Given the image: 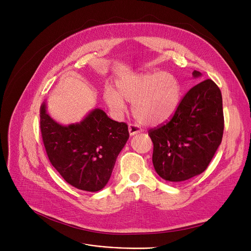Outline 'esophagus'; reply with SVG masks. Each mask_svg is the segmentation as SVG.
<instances>
[{
	"label": "esophagus",
	"instance_id": "esophagus-1",
	"mask_svg": "<svg viewBox=\"0 0 251 251\" xmlns=\"http://www.w3.org/2000/svg\"><path fill=\"white\" fill-rule=\"evenodd\" d=\"M141 131H142V130H141L140 127H138L137 125H135V124H129V133H130L131 136L135 135V134H137V133H140Z\"/></svg>",
	"mask_w": 251,
	"mask_h": 251
}]
</instances>
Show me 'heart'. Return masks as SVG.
<instances>
[{"label": "heart", "mask_w": 251, "mask_h": 251, "mask_svg": "<svg viewBox=\"0 0 251 251\" xmlns=\"http://www.w3.org/2000/svg\"><path fill=\"white\" fill-rule=\"evenodd\" d=\"M179 79L170 72H151L124 77L117 81V91L104 90L109 107L122 112L125 100L132 102V114L143 125L166 122L176 112L181 100Z\"/></svg>", "instance_id": "b5f03b06"}]
</instances>
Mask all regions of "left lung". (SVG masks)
Here are the masks:
<instances>
[{"instance_id":"obj_1","label":"left lung","mask_w":251,"mask_h":251,"mask_svg":"<svg viewBox=\"0 0 251 251\" xmlns=\"http://www.w3.org/2000/svg\"><path fill=\"white\" fill-rule=\"evenodd\" d=\"M194 77L201 72L194 70ZM224 113L221 90L210 79L193 86L166 124L149 130L155 172L170 182L201 174L222 142Z\"/></svg>"}]
</instances>
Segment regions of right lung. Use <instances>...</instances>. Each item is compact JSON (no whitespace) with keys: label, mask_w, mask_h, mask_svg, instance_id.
Instances as JSON below:
<instances>
[{"label":"right lung","mask_w":251,"mask_h":251,"mask_svg":"<svg viewBox=\"0 0 251 251\" xmlns=\"http://www.w3.org/2000/svg\"><path fill=\"white\" fill-rule=\"evenodd\" d=\"M39 112L42 137L50 164L77 189H102L129 138L127 124L112 120L100 109L69 126L52 120L47 114L46 102Z\"/></svg>","instance_id":"1"}]
</instances>
